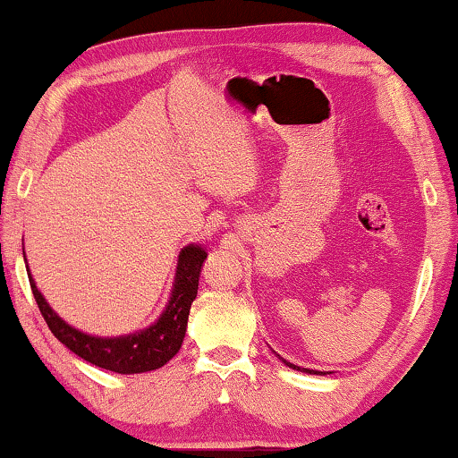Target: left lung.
Segmentation results:
<instances>
[{
  "label": "left lung",
  "mask_w": 458,
  "mask_h": 458,
  "mask_svg": "<svg viewBox=\"0 0 458 458\" xmlns=\"http://www.w3.org/2000/svg\"><path fill=\"white\" fill-rule=\"evenodd\" d=\"M278 356V354H276ZM280 360H283L288 369H293V370H301V372H307V375H326V372H319V370H311V369H301V367H297V364H293V362H288V360H284L283 356H278Z\"/></svg>",
  "instance_id": "obj_1"
}]
</instances>
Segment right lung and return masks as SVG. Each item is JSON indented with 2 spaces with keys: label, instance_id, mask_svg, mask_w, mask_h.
I'll return each instance as SVG.
<instances>
[{
  "label": "right lung",
  "instance_id": "obj_1",
  "mask_svg": "<svg viewBox=\"0 0 458 458\" xmlns=\"http://www.w3.org/2000/svg\"><path fill=\"white\" fill-rule=\"evenodd\" d=\"M207 256L208 253L202 245H186L178 256L170 301H167L157 321L151 323L149 327L139 329V332L112 337L86 334L61 319L47 299L42 297L28 264L26 270L42 318L63 346L100 369L118 372V375H137V372L161 369L178 354L182 342H184L190 307H192V301L199 293V278Z\"/></svg>",
  "mask_w": 458,
  "mask_h": 458
}]
</instances>
